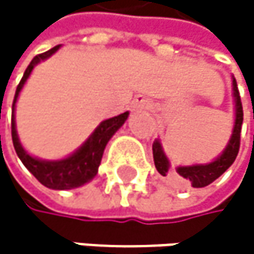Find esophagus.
Masks as SVG:
<instances>
[{
	"instance_id": "1",
	"label": "esophagus",
	"mask_w": 254,
	"mask_h": 254,
	"mask_svg": "<svg viewBox=\"0 0 254 254\" xmlns=\"http://www.w3.org/2000/svg\"><path fill=\"white\" fill-rule=\"evenodd\" d=\"M132 106H134V108H144V106H146V100H144V97H141V96L135 97V99H134V102H132Z\"/></svg>"
}]
</instances>
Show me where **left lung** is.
<instances>
[{
    "label": "left lung",
    "instance_id": "left-lung-1",
    "mask_svg": "<svg viewBox=\"0 0 254 254\" xmlns=\"http://www.w3.org/2000/svg\"><path fill=\"white\" fill-rule=\"evenodd\" d=\"M233 94L236 102V120L232 138L227 144L226 151L221 154L213 163L209 164H195V166H186V168H178L177 171H172L169 168V161L166 158L161 144L158 140L152 144V154H154V163L157 171L166 177L171 184L177 188H206L210 183H213L216 178H219L233 164L241 146V128L244 120V111H242V102L239 96V90L236 80L233 79Z\"/></svg>",
    "mask_w": 254,
    "mask_h": 254
}]
</instances>
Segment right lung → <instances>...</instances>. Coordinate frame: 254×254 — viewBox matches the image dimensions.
Segmentation results:
<instances>
[{
	"label": "right lung",
	"mask_w": 254,
	"mask_h": 254,
	"mask_svg": "<svg viewBox=\"0 0 254 254\" xmlns=\"http://www.w3.org/2000/svg\"><path fill=\"white\" fill-rule=\"evenodd\" d=\"M61 45L53 47L52 50H48L45 53L36 55L30 65L27 66V70L21 79V82L16 86V93H15V99H13V106H12V140H13V148L19 157V160L22 161V164L30 171L35 178L44 184L45 188L50 189H58V190H65V189H74L79 188L82 184L88 183L91 178H94V175L97 174L99 164L105 151L106 143L110 141V138L114 135V132L120 128V126L125 123V120L128 119V113H123L120 116H116L113 119L105 120L99 125V128L93 132V135L86 140V143L82 146V148L74 152L71 157H68L65 160H59V161H41L36 160L33 157L28 155L18 140V134L15 129V102L18 99V94L21 91V88L24 86L27 77L30 76L33 66L39 62L47 59L48 56H52Z\"/></svg>",
	"instance_id": "obj_1"
}]
</instances>
